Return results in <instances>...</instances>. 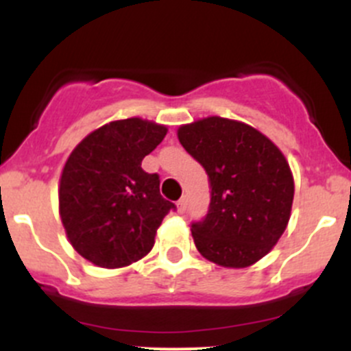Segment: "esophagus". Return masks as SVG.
I'll return each instance as SVG.
<instances>
[{"label": "esophagus", "mask_w": 351, "mask_h": 351, "mask_svg": "<svg viewBox=\"0 0 351 351\" xmlns=\"http://www.w3.org/2000/svg\"><path fill=\"white\" fill-rule=\"evenodd\" d=\"M186 204H189V197H182L178 200V204H176V207H178V212L180 214H185L186 210Z\"/></svg>", "instance_id": "obj_1"}]
</instances>
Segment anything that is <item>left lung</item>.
Listing matches in <instances>:
<instances>
[{
	"label": "left lung",
	"instance_id": "obj_1",
	"mask_svg": "<svg viewBox=\"0 0 351 351\" xmlns=\"http://www.w3.org/2000/svg\"><path fill=\"white\" fill-rule=\"evenodd\" d=\"M178 139L210 185L207 215L192 222L197 250L221 267L256 263L289 224L293 178L285 156L256 129L222 117L182 125Z\"/></svg>",
	"mask_w": 351,
	"mask_h": 351
}]
</instances>
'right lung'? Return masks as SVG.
<instances>
[{
	"instance_id": "add662e5",
	"label": "right lung",
	"mask_w": 351,
	"mask_h": 351,
	"mask_svg": "<svg viewBox=\"0 0 351 351\" xmlns=\"http://www.w3.org/2000/svg\"><path fill=\"white\" fill-rule=\"evenodd\" d=\"M165 125L143 119L110 122L84 137L67 158L59 212L74 250L101 268L146 256L173 202L159 193V175L141 162L165 139Z\"/></svg>"
}]
</instances>
